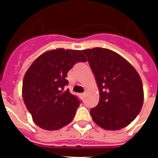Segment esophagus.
Segmentation results:
<instances>
[{
	"label": "esophagus",
	"mask_w": 158,
	"mask_h": 158,
	"mask_svg": "<svg viewBox=\"0 0 158 158\" xmlns=\"http://www.w3.org/2000/svg\"><path fill=\"white\" fill-rule=\"evenodd\" d=\"M84 96H85V93L80 94V97H81V98H84Z\"/></svg>",
	"instance_id": "obj_1"
}]
</instances>
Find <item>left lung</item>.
Masks as SVG:
<instances>
[{
  "label": "left lung",
  "instance_id": "1",
  "mask_svg": "<svg viewBox=\"0 0 158 158\" xmlns=\"http://www.w3.org/2000/svg\"><path fill=\"white\" fill-rule=\"evenodd\" d=\"M82 52L88 58L100 93L98 104L90 110L93 120L105 130L126 127L139 115L143 103L139 75L113 51L95 48Z\"/></svg>",
  "mask_w": 158,
  "mask_h": 158
}]
</instances>
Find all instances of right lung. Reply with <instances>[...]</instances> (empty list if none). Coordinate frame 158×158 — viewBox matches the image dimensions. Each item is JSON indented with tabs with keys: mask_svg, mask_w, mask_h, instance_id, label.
<instances>
[{
	"mask_svg": "<svg viewBox=\"0 0 158 158\" xmlns=\"http://www.w3.org/2000/svg\"><path fill=\"white\" fill-rule=\"evenodd\" d=\"M87 61L81 51H49L33 61L23 81V98L33 121L56 130L71 122L80 100L69 93L67 73L78 62Z\"/></svg>",
	"mask_w": 158,
	"mask_h": 158,
	"instance_id": "add662e5",
	"label": "right lung"
}]
</instances>
